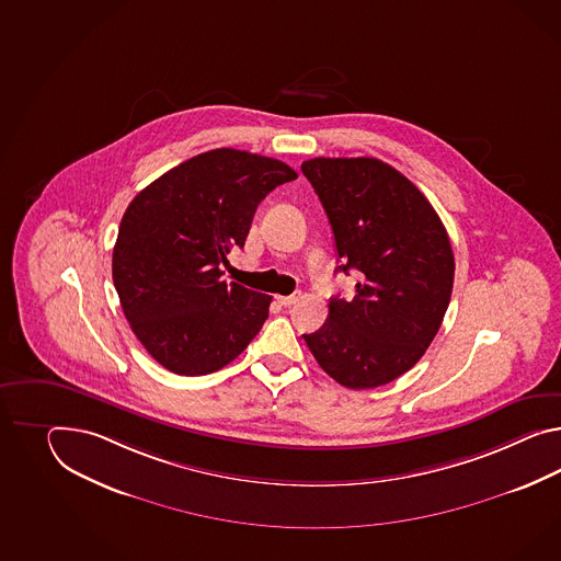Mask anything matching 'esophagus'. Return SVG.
Instances as JSON below:
<instances>
[{
    "label": "esophagus",
    "instance_id": "esophagus-1",
    "mask_svg": "<svg viewBox=\"0 0 561 561\" xmlns=\"http://www.w3.org/2000/svg\"><path fill=\"white\" fill-rule=\"evenodd\" d=\"M300 298H301L300 291H294V294H291V296H279V298H277V301H279V304H282V306H294V304H296V301L300 300Z\"/></svg>",
    "mask_w": 561,
    "mask_h": 561
}]
</instances>
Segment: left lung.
<instances>
[{"mask_svg":"<svg viewBox=\"0 0 561 561\" xmlns=\"http://www.w3.org/2000/svg\"><path fill=\"white\" fill-rule=\"evenodd\" d=\"M301 172L327 210L336 272L360 277L355 298H332L304 341L342 387H381L424 356L448 310V232L415 184L377 158H314Z\"/></svg>","mask_w":561,"mask_h":561,"instance_id":"left-lung-1","label":"left lung"}]
</instances>
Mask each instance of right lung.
Instances as JSON below:
<instances>
[{
    "mask_svg": "<svg viewBox=\"0 0 561 561\" xmlns=\"http://www.w3.org/2000/svg\"><path fill=\"white\" fill-rule=\"evenodd\" d=\"M298 179L289 165L219 148L168 170L127 206L113 247V284L137 341L176 375H208L255 339L272 296L227 284L261 201Z\"/></svg>",
    "mask_w": 561,
    "mask_h": 561,
    "instance_id": "right-lung-1",
    "label": "right lung"
}]
</instances>
